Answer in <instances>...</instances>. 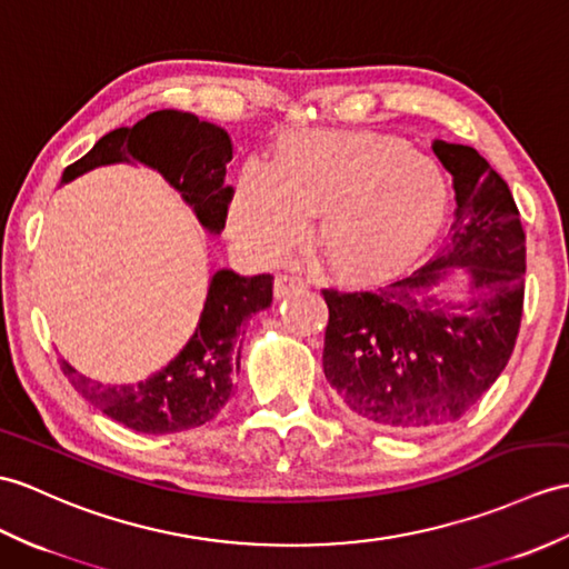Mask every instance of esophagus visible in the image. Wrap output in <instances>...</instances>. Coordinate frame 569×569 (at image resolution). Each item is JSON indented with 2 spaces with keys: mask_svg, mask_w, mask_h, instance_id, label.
Here are the masks:
<instances>
[{
  "mask_svg": "<svg viewBox=\"0 0 569 569\" xmlns=\"http://www.w3.org/2000/svg\"><path fill=\"white\" fill-rule=\"evenodd\" d=\"M306 288V283H302L300 279H296V276H276L273 281V298L281 300V298H288L298 293V290Z\"/></svg>",
  "mask_w": 569,
  "mask_h": 569,
  "instance_id": "obj_1",
  "label": "esophagus"
}]
</instances>
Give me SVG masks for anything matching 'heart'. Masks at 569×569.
<instances>
[{"instance_id":"1","label":"heart","mask_w":569,"mask_h":569,"mask_svg":"<svg viewBox=\"0 0 569 569\" xmlns=\"http://www.w3.org/2000/svg\"><path fill=\"white\" fill-rule=\"evenodd\" d=\"M317 213L315 242L339 281L378 286L425 257L448 213L443 171L380 133L286 136L273 164L249 160L234 181L228 228L247 254L281 261Z\"/></svg>"}]
</instances>
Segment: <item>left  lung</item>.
<instances>
[{
	"label": "left lung",
	"mask_w": 569,
	"mask_h": 569,
	"mask_svg": "<svg viewBox=\"0 0 569 569\" xmlns=\"http://www.w3.org/2000/svg\"><path fill=\"white\" fill-rule=\"evenodd\" d=\"M456 189L451 242L409 279L376 293L325 290L322 366L353 417L429 431L463 417L505 371L523 310L526 232L513 196L468 144L431 142ZM466 274L453 301L440 283Z\"/></svg>",
	"instance_id": "left-lung-1"
}]
</instances>
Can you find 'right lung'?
Returning <instances> with one entry per match:
<instances>
[{"instance_id":"add662e5","label":"right lung","mask_w":569,"mask_h":569,"mask_svg":"<svg viewBox=\"0 0 569 569\" xmlns=\"http://www.w3.org/2000/svg\"><path fill=\"white\" fill-rule=\"evenodd\" d=\"M232 157L228 130L198 121V116L162 109L148 113L133 128H116L82 160L62 171L60 187L91 169L136 160L157 171L179 191L208 234H220L228 218L232 189L224 187V164ZM273 276H240L232 269L213 271L193 335L162 371L128 386H106L77 373L62 361V373L87 402L99 407L140 433H174L213 419L234 395L240 373L242 327L267 310L273 298Z\"/></svg>"}]
</instances>
